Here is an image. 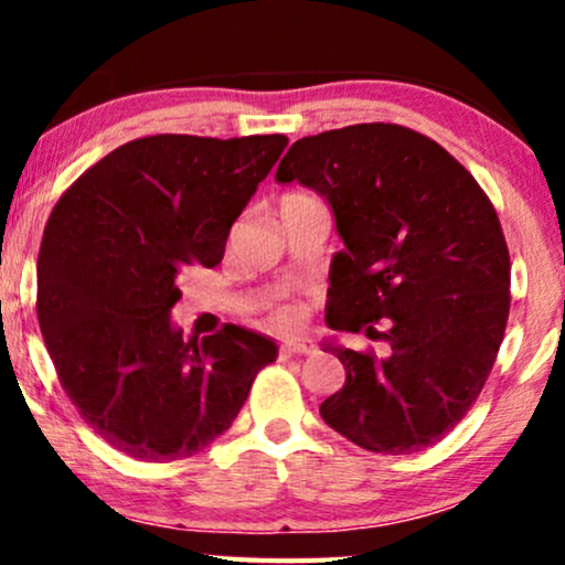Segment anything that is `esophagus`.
<instances>
[{
  "mask_svg": "<svg viewBox=\"0 0 565 565\" xmlns=\"http://www.w3.org/2000/svg\"><path fill=\"white\" fill-rule=\"evenodd\" d=\"M313 353L316 348L310 340H289L278 348V355H281V359H291V355H313Z\"/></svg>",
  "mask_w": 565,
  "mask_h": 565,
  "instance_id": "obj_1",
  "label": "esophagus"
}]
</instances>
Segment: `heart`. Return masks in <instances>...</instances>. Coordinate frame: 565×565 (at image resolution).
<instances>
[{
	"instance_id": "b5f03b06",
	"label": "heart",
	"mask_w": 565,
	"mask_h": 565,
	"mask_svg": "<svg viewBox=\"0 0 565 565\" xmlns=\"http://www.w3.org/2000/svg\"><path fill=\"white\" fill-rule=\"evenodd\" d=\"M291 321H295V313H291V310H278L276 313V323H281V327H287Z\"/></svg>"
}]
</instances>
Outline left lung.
I'll use <instances>...</instances> for the list:
<instances>
[{"mask_svg": "<svg viewBox=\"0 0 565 565\" xmlns=\"http://www.w3.org/2000/svg\"><path fill=\"white\" fill-rule=\"evenodd\" d=\"M276 180L334 212L345 249L329 270V329L391 345L377 359L327 342L345 385L323 423L377 454L438 444L476 404L508 327L510 252L489 196L436 140L382 121L297 140Z\"/></svg>", "mask_w": 565, "mask_h": 565, "instance_id": "8db88e82", "label": "left lung"}]
</instances>
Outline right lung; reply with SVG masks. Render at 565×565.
<instances>
[{"instance_id": "1", "label": "right lung", "mask_w": 565, "mask_h": 565, "mask_svg": "<svg viewBox=\"0 0 565 565\" xmlns=\"http://www.w3.org/2000/svg\"><path fill=\"white\" fill-rule=\"evenodd\" d=\"M284 135L125 142L55 204L36 316L57 380L93 430L142 462L191 457L228 430L270 337L225 323L183 340L180 270L223 260L231 225L287 148Z\"/></svg>"}]
</instances>
